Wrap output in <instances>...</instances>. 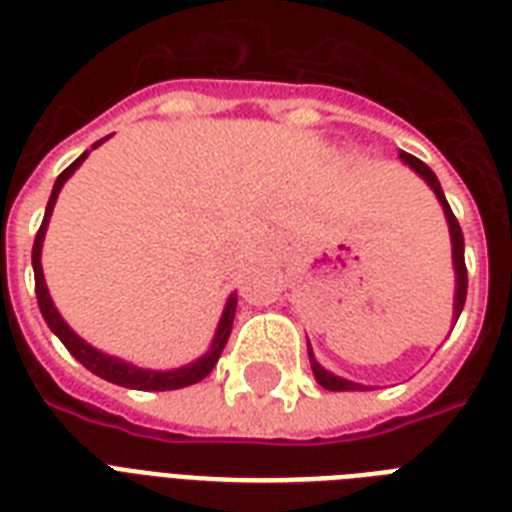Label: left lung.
I'll return each instance as SVG.
<instances>
[{"label": "left lung", "instance_id": "left-lung-1", "mask_svg": "<svg viewBox=\"0 0 512 512\" xmlns=\"http://www.w3.org/2000/svg\"><path fill=\"white\" fill-rule=\"evenodd\" d=\"M402 161L410 163L412 169L418 171L420 177H423L425 182L433 187L436 198H439V203L444 206V214H447L449 235H452V259H455V272H457V290H455V322H457V317H460V312H463V306H465V296H468V269H465L463 230H460L457 216L452 214V208H449L447 198H444V192H441V185H439V179H436V174H433V171L428 169L423 161H420V158H415V155H410V153H402ZM309 359H312L314 378H317V383H320L322 388H327V391H362V388H367V386H359V383H351V380L338 378V375H333V372H327L325 367L317 365L312 357V349H309Z\"/></svg>", "mask_w": 512, "mask_h": 512}]
</instances>
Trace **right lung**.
I'll return each instance as SVG.
<instances>
[{
	"mask_svg": "<svg viewBox=\"0 0 512 512\" xmlns=\"http://www.w3.org/2000/svg\"><path fill=\"white\" fill-rule=\"evenodd\" d=\"M102 142V140H100ZM100 142H94L92 147H97ZM89 153H84L81 158L68 166V169L57 177L55 187H52V195H49V203H47V211H44V219H42V227L36 232V240H34V251H31V261H34V280H36V301H39V309H42V317L47 320L49 330L63 341V346L71 351L73 357L79 359L81 365L92 370L94 375H100V378L110 380V383H116V386H124V388H140V391H174V388H185L192 386V383H198L208 375V372L214 370V365L219 362L222 357V349L227 338H230V330H232V320H235V306H237V296H230L227 306H224V314H222V322H219V330H216V338L211 343V351H208L206 357H200L198 362H192L187 367H179V370H169V372H158V370H140V367H132L121 362L116 357H108V354H102V351L92 349L89 343H84L79 335L73 333L71 327L65 325L63 317L57 314L55 304H52V298L47 293V285H44V275H42V240H44V232H47V222H49V214H52V208H55V200H57V192L60 187L65 185V179L71 177L73 171L79 169L81 161L87 158Z\"/></svg>",
	"mask_w": 512,
	"mask_h": 512,
	"instance_id": "right-lung-1",
	"label": "right lung"
}]
</instances>
